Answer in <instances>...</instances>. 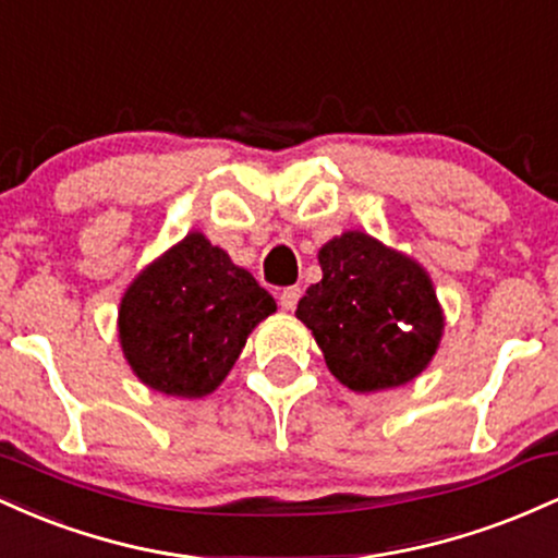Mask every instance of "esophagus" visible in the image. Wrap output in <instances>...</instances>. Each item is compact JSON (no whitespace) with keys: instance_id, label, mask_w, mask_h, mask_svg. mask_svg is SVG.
Instances as JSON below:
<instances>
[{"instance_id":"1","label":"esophagus","mask_w":558,"mask_h":558,"mask_svg":"<svg viewBox=\"0 0 558 558\" xmlns=\"http://www.w3.org/2000/svg\"><path fill=\"white\" fill-rule=\"evenodd\" d=\"M299 296H301V288H296V286L283 288V291H280V306H283L286 312H293L299 304Z\"/></svg>"}]
</instances>
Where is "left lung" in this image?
<instances>
[{
	"label": "left lung",
	"mask_w": 558,
	"mask_h": 558,
	"mask_svg": "<svg viewBox=\"0 0 558 558\" xmlns=\"http://www.w3.org/2000/svg\"><path fill=\"white\" fill-rule=\"evenodd\" d=\"M323 280L306 288L296 317L345 388L373 393L414 380L444 336L430 275L362 230L319 248Z\"/></svg>",
	"instance_id": "left-lung-1"
}]
</instances>
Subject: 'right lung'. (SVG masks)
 I'll return each mask as SVG.
<instances>
[{
    "instance_id": "right-lung-1",
    "label": "right lung",
    "mask_w": 558,
    "mask_h": 558,
    "mask_svg": "<svg viewBox=\"0 0 558 558\" xmlns=\"http://www.w3.org/2000/svg\"><path fill=\"white\" fill-rule=\"evenodd\" d=\"M275 299L204 233H189L128 286L118 336L144 386L202 399L226 380Z\"/></svg>"
}]
</instances>
